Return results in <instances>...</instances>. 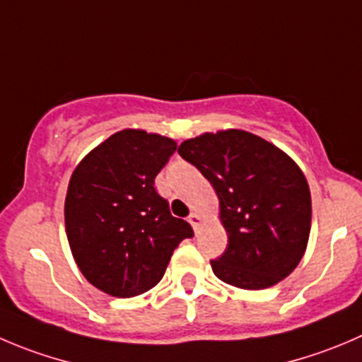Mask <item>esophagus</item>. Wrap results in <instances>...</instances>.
<instances>
[{"mask_svg":"<svg viewBox=\"0 0 362 362\" xmlns=\"http://www.w3.org/2000/svg\"><path fill=\"white\" fill-rule=\"evenodd\" d=\"M201 215H199V213H192L190 216H188V222L192 223V227H194L195 230L199 229V226H201Z\"/></svg>","mask_w":362,"mask_h":362,"instance_id":"obj_1","label":"esophagus"}]
</instances>
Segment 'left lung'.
Returning a JSON list of instances; mask_svg holds the SVG:
<instances>
[{"label":"left lung","instance_id":"8db88e82","mask_svg":"<svg viewBox=\"0 0 362 362\" xmlns=\"http://www.w3.org/2000/svg\"><path fill=\"white\" fill-rule=\"evenodd\" d=\"M177 153L218 195L229 245L211 261L213 274L242 290H264L288 277L311 230V194L298 165L242 129L185 140Z\"/></svg>","mask_w":362,"mask_h":362}]
</instances>
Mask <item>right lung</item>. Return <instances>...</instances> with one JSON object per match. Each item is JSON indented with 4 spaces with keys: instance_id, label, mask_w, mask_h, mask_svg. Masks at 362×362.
Segmentation results:
<instances>
[{
    "instance_id": "right-lung-1",
    "label": "right lung",
    "mask_w": 362,
    "mask_h": 362,
    "mask_svg": "<svg viewBox=\"0 0 362 362\" xmlns=\"http://www.w3.org/2000/svg\"><path fill=\"white\" fill-rule=\"evenodd\" d=\"M175 147L167 136L122 129L72 172L65 197L69 245L85 279L112 297H136L156 286L175 247L194 236L154 190Z\"/></svg>"
}]
</instances>
